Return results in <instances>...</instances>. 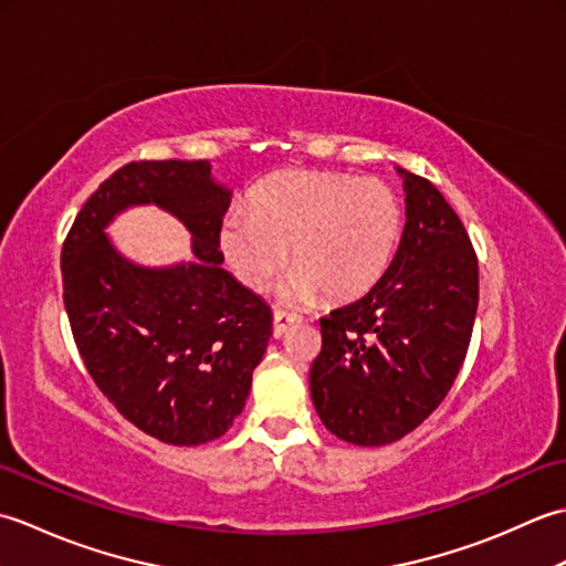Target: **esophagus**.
<instances>
[{"label":"esophagus","instance_id":"obj_1","mask_svg":"<svg viewBox=\"0 0 566 566\" xmlns=\"http://www.w3.org/2000/svg\"><path fill=\"white\" fill-rule=\"evenodd\" d=\"M298 318L294 314H286V311H274V338H284L286 331H290Z\"/></svg>","mask_w":566,"mask_h":566}]
</instances>
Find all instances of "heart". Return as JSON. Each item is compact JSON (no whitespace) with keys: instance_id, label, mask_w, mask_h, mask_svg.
I'll return each mask as SVG.
<instances>
[{"instance_id":"1","label":"heart","mask_w":566,"mask_h":566,"mask_svg":"<svg viewBox=\"0 0 566 566\" xmlns=\"http://www.w3.org/2000/svg\"><path fill=\"white\" fill-rule=\"evenodd\" d=\"M401 226V203L379 179L292 170L255 189L248 216H228L221 250L252 292L268 290L290 250L292 294L345 302L381 280Z\"/></svg>"}]
</instances>
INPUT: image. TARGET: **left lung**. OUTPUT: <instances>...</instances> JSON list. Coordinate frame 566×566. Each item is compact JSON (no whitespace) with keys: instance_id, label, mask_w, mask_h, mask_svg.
I'll return each mask as SVG.
<instances>
[{"instance_id":"left-lung-1","label":"left lung","mask_w":566,"mask_h":566,"mask_svg":"<svg viewBox=\"0 0 566 566\" xmlns=\"http://www.w3.org/2000/svg\"><path fill=\"white\" fill-rule=\"evenodd\" d=\"M406 226L371 290L321 318L308 387L335 438L379 448L436 411L467 357L479 262L460 216L430 179L399 170Z\"/></svg>"}]
</instances>
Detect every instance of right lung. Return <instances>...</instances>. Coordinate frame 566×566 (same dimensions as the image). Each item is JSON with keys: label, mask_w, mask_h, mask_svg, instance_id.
<instances>
[{"label": "right lung", "mask_w": 566, "mask_h": 566, "mask_svg": "<svg viewBox=\"0 0 566 566\" xmlns=\"http://www.w3.org/2000/svg\"><path fill=\"white\" fill-rule=\"evenodd\" d=\"M134 202L175 212L198 260L150 271L118 256L103 228ZM228 203L207 160L128 163L84 201L60 255L90 377L118 413L167 444H203L233 426L272 338V308L221 268Z\"/></svg>", "instance_id": "1"}]
</instances>
